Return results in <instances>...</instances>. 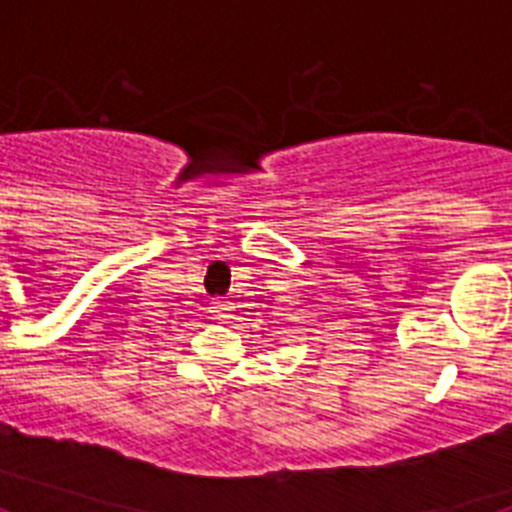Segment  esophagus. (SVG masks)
I'll return each instance as SVG.
<instances>
[{
	"instance_id": "34e87169",
	"label": "esophagus",
	"mask_w": 512,
	"mask_h": 512,
	"mask_svg": "<svg viewBox=\"0 0 512 512\" xmlns=\"http://www.w3.org/2000/svg\"><path fill=\"white\" fill-rule=\"evenodd\" d=\"M212 312H215V320H228L230 318V302L215 300L212 302Z\"/></svg>"
}]
</instances>
